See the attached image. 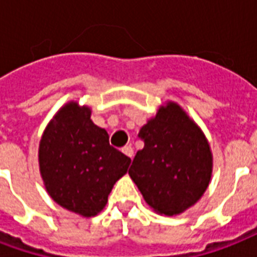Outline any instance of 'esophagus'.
<instances>
[{"mask_svg": "<svg viewBox=\"0 0 257 257\" xmlns=\"http://www.w3.org/2000/svg\"><path fill=\"white\" fill-rule=\"evenodd\" d=\"M122 151H123V153H124V154H126L127 157H130L131 160H133V157H134V149H133V147H131V146H124L122 149Z\"/></svg>", "mask_w": 257, "mask_h": 257, "instance_id": "34e87169", "label": "esophagus"}]
</instances>
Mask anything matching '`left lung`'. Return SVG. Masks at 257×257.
Listing matches in <instances>:
<instances>
[{
	"label": "left lung",
	"mask_w": 257,
	"mask_h": 257,
	"mask_svg": "<svg viewBox=\"0 0 257 257\" xmlns=\"http://www.w3.org/2000/svg\"><path fill=\"white\" fill-rule=\"evenodd\" d=\"M145 146L128 174L151 209L177 216L208 189L213 154L201 127L176 101L168 100L139 130Z\"/></svg>",
	"instance_id": "8db88e82"
}]
</instances>
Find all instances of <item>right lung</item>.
I'll list each match as a JSON object with an SVG mask.
<instances>
[{"label": "right lung", "instance_id": "obj_1", "mask_svg": "<svg viewBox=\"0 0 257 257\" xmlns=\"http://www.w3.org/2000/svg\"><path fill=\"white\" fill-rule=\"evenodd\" d=\"M91 107L69 100L45 127L39 166L45 190L61 208L81 217L100 213L131 160L110 146L108 134L91 120Z\"/></svg>", "mask_w": 257, "mask_h": 257}]
</instances>
